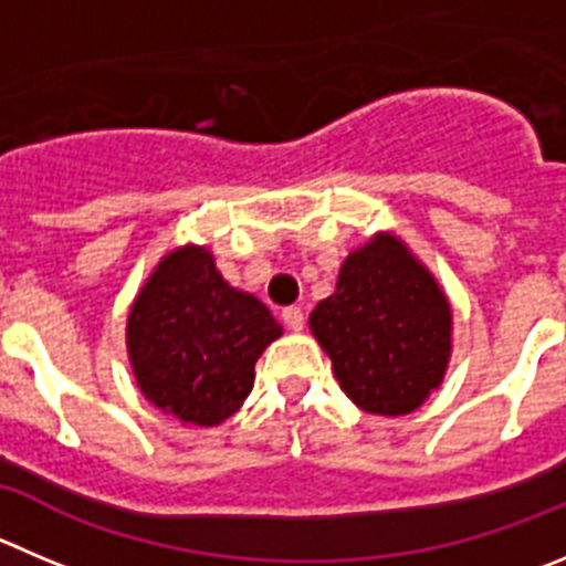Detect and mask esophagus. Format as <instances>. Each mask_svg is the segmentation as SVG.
Instances as JSON below:
<instances>
[{"label": "esophagus", "mask_w": 566, "mask_h": 566, "mask_svg": "<svg viewBox=\"0 0 566 566\" xmlns=\"http://www.w3.org/2000/svg\"><path fill=\"white\" fill-rule=\"evenodd\" d=\"M282 321H284V326H287L290 332H301V329H304V310L287 307L282 313Z\"/></svg>", "instance_id": "obj_1"}]
</instances>
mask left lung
I'll return each mask as SVG.
<instances>
[{"label":"left lung","instance_id":"8db88e82","mask_svg":"<svg viewBox=\"0 0 566 566\" xmlns=\"http://www.w3.org/2000/svg\"><path fill=\"white\" fill-rule=\"evenodd\" d=\"M343 394L374 416H408L443 382L452 357V304L394 231L343 259L335 293L310 313Z\"/></svg>","mask_w":566,"mask_h":566}]
</instances>
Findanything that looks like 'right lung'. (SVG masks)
I'll use <instances>...</instances> for the list:
<instances>
[{
  "label": "right lung",
  "instance_id": "obj_1",
  "mask_svg": "<svg viewBox=\"0 0 566 566\" xmlns=\"http://www.w3.org/2000/svg\"><path fill=\"white\" fill-rule=\"evenodd\" d=\"M282 337L271 310L231 287L206 245L172 248L142 284L125 346L147 402L184 427H218L242 408L259 355Z\"/></svg>",
  "mask_w": 566,
  "mask_h": 566
}]
</instances>
